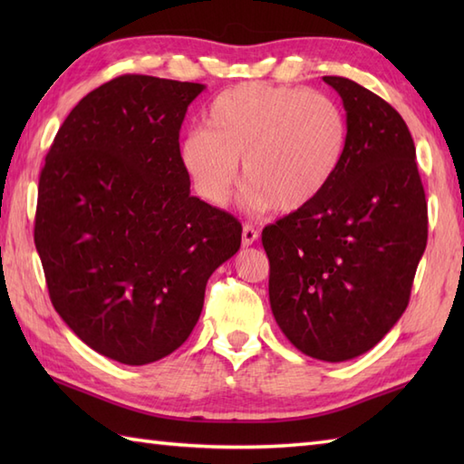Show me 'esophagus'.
I'll use <instances>...</instances> for the list:
<instances>
[{
	"label": "esophagus",
	"instance_id": "1",
	"mask_svg": "<svg viewBox=\"0 0 464 464\" xmlns=\"http://www.w3.org/2000/svg\"><path fill=\"white\" fill-rule=\"evenodd\" d=\"M257 239H259V231L255 229L253 225H245L243 227V245H245V247H249V245H253Z\"/></svg>",
	"mask_w": 464,
	"mask_h": 464
}]
</instances>
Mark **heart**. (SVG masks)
I'll return each instance as SVG.
<instances>
[{
	"label": "heart",
	"mask_w": 464,
	"mask_h": 464,
	"mask_svg": "<svg viewBox=\"0 0 464 464\" xmlns=\"http://www.w3.org/2000/svg\"><path fill=\"white\" fill-rule=\"evenodd\" d=\"M207 125L183 137L179 160L197 193L213 205L229 199L243 160L253 207L303 209L333 183L349 145L343 107L291 85L247 82L225 90L209 105Z\"/></svg>",
	"instance_id": "b5f03b06"
}]
</instances>
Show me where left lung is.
Wrapping results in <instances>:
<instances>
[{
    "label": "left lung",
    "instance_id": "left-lung-1",
    "mask_svg": "<svg viewBox=\"0 0 464 464\" xmlns=\"http://www.w3.org/2000/svg\"><path fill=\"white\" fill-rule=\"evenodd\" d=\"M349 145L317 201L263 229L275 321L313 359L341 362L372 349L405 313L427 247V199L415 143L395 107L347 77Z\"/></svg>",
    "mask_w": 464,
    "mask_h": 464
}]
</instances>
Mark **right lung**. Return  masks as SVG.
Returning <instances> with one entry per match:
<instances>
[{
  "label": "right lung",
  "mask_w": 464,
  "mask_h": 464,
  "mask_svg": "<svg viewBox=\"0 0 464 464\" xmlns=\"http://www.w3.org/2000/svg\"><path fill=\"white\" fill-rule=\"evenodd\" d=\"M203 83L127 73L59 127L39 175L34 239L55 311L87 347L155 362L189 337L241 223L189 191L179 130Z\"/></svg>",
  "instance_id": "1"
}]
</instances>
